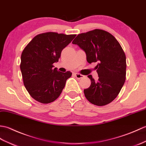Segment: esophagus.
<instances>
[{"mask_svg":"<svg viewBox=\"0 0 146 146\" xmlns=\"http://www.w3.org/2000/svg\"><path fill=\"white\" fill-rule=\"evenodd\" d=\"M74 75H75V76L77 77V79H82L84 77V75H82V74H80L79 73H75L74 74Z\"/></svg>","mask_w":146,"mask_h":146,"instance_id":"esophagus-1","label":"esophagus"}]
</instances>
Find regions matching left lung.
I'll list each match as a JSON object with an SVG mask.
<instances>
[{"mask_svg":"<svg viewBox=\"0 0 146 146\" xmlns=\"http://www.w3.org/2000/svg\"><path fill=\"white\" fill-rule=\"evenodd\" d=\"M86 54L89 63L98 62L96 67L99 79L87 77L91 84L84 90L89 101L98 106L111 103L118 96L125 80L126 57L117 40L109 32L94 29L81 33L72 41Z\"/></svg>","mask_w":146,"mask_h":146,"instance_id":"8db88e82","label":"left lung"}]
</instances>
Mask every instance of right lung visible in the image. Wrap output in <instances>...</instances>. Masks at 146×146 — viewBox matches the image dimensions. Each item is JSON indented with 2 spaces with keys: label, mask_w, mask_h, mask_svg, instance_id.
I'll list each match as a JSON object with an SVG mask.
<instances>
[{
  "label": "right lung",
  "mask_w": 146,
  "mask_h": 146,
  "mask_svg": "<svg viewBox=\"0 0 146 146\" xmlns=\"http://www.w3.org/2000/svg\"><path fill=\"white\" fill-rule=\"evenodd\" d=\"M76 34L48 32L35 36L24 48L20 65L25 89L32 98L42 104L56 100L72 72H61L53 64L59 61L61 52Z\"/></svg>",
  "instance_id": "right-lung-1"
}]
</instances>
